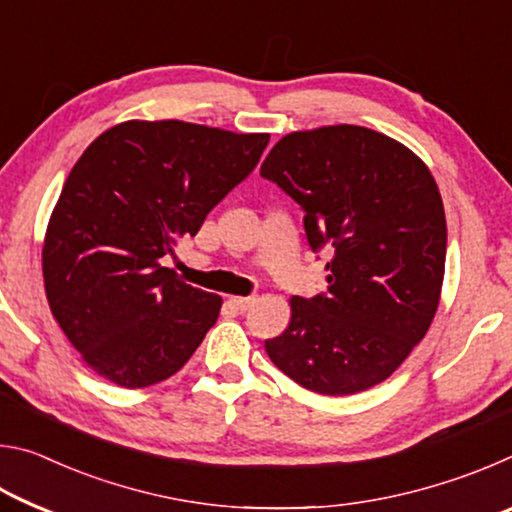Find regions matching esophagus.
Returning a JSON list of instances; mask_svg holds the SVG:
<instances>
[{
  "instance_id": "obj_1",
  "label": "esophagus",
  "mask_w": 512,
  "mask_h": 512,
  "mask_svg": "<svg viewBox=\"0 0 512 512\" xmlns=\"http://www.w3.org/2000/svg\"><path fill=\"white\" fill-rule=\"evenodd\" d=\"M255 296H246V298H230V302L232 305H235L237 309H241V311H246V309H250L255 305Z\"/></svg>"
}]
</instances>
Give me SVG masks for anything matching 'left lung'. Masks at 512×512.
Returning a JSON list of instances; mask_svg holds the SVG:
<instances>
[{
	"label": "left lung",
	"mask_w": 512,
	"mask_h": 512,
	"mask_svg": "<svg viewBox=\"0 0 512 512\" xmlns=\"http://www.w3.org/2000/svg\"><path fill=\"white\" fill-rule=\"evenodd\" d=\"M305 212L327 291L291 298V323L264 343L284 375L320 395H352L400 368L436 316L445 275L443 198L418 155L363 126L284 135L264 160Z\"/></svg>",
	"instance_id": "8db88e82"
}]
</instances>
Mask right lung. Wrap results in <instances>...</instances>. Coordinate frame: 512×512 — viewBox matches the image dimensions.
I'll list each match as a JSON object with an SVG mask.
<instances>
[{
    "label": "right lung",
    "mask_w": 512,
    "mask_h": 512,
    "mask_svg": "<svg viewBox=\"0 0 512 512\" xmlns=\"http://www.w3.org/2000/svg\"><path fill=\"white\" fill-rule=\"evenodd\" d=\"M266 133L124 121L74 164L49 219L42 273L51 314L83 361L124 388L185 366L221 298L160 264L250 176Z\"/></svg>",
    "instance_id": "add662e5"
}]
</instances>
